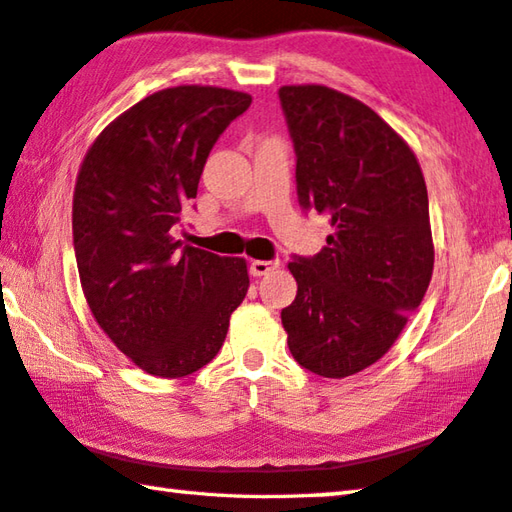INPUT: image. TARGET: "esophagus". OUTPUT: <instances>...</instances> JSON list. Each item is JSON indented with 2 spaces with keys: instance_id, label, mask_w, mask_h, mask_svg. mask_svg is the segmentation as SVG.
<instances>
[{
  "instance_id": "34e87169",
  "label": "esophagus",
  "mask_w": 512,
  "mask_h": 512,
  "mask_svg": "<svg viewBox=\"0 0 512 512\" xmlns=\"http://www.w3.org/2000/svg\"><path fill=\"white\" fill-rule=\"evenodd\" d=\"M276 267H279V261H251L249 272L251 276H265L276 270Z\"/></svg>"
}]
</instances>
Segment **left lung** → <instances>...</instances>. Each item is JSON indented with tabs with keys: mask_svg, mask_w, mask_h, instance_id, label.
<instances>
[{
	"mask_svg": "<svg viewBox=\"0 0 512 512\" xmlns=\"http://www.w3.org/2000/svg\"><path fill=\"white\" fill-rule=\"evenodd\" d=\"M279 98L299 204L333 229L317 256L288 263L297 299L281 321L303 369L348 378L389 351L432 281L425 177L407 141L357 98L326 85H285Z\"/></svg>",
	"mask_w": 512,
	"mask_h": 512,
	"instance_id": "left-lung-1",
	"label": "left lung"
}]
</instances>
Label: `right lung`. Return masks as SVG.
I'll return each instance as SVG.
<instances>
[{
  "instance_id": "1",
  "label": "right lung",
  "mask_w": 512,
  "mask_h": 512,
  "mask_svg": "<svg viewBox=\"0 0 512 512\" xmlns=\"http://www.w3.org/2000/svg\"><path fill=\"white\" fill-rule=\"evenodd\" d=\"M251 96L179 85L143 98L89 146L74 188V251L96 324L141 371L184 378L218 355L245 299V258L173 238L224 128Z\"/></svg>"
}]
</instances>
